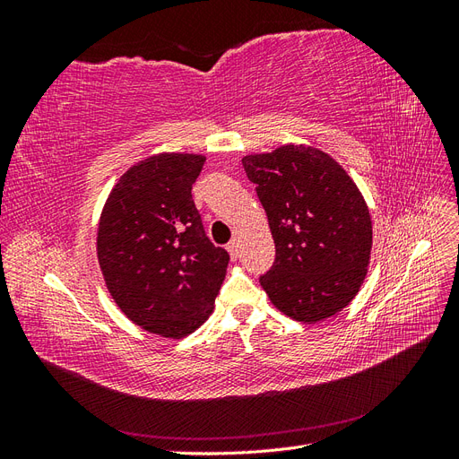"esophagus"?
Here are the masks:
<instances>
[{
    "mask_svg": "<svg viewBox=\"0 0 459 459\" xmlns=\"http://www.w3.org/2000/svg\"><path fill=\"white\" fill-rule=\"evenodd\" d=\"M228 253H230V256H231V260H235V258H238V255H239V247H238V239H233L231 243H228Z\"/></svg>",
    "mask_w": 459,
    "mask_h": 459,
    "instance_id": "obj_1",
    "label": "esophagus"
}]
</instances>
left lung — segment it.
<instances>
[{
  "instance_id": "8db88e82",
  "label": "left lung",
  "mask_w": 459,
  "mask_h": 459,
  "mask_svg": "<svg viewBox=\"0 0 459 459\" xmlns=\"http://www.w3.org/2000/svg\"><path fill=\"white\" fill-rule=\"evenodd\" d=\"M266 211L275 262L260 275L273 307L302 324L335 316L362 287L371 255L369 208L327 152L287 143L243 157Z\"/></svg>"
}]
</instances>
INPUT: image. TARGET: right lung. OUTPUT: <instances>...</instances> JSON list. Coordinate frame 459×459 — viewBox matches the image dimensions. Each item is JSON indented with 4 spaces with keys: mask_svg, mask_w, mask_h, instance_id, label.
Returning a JSON list of instances; mask_svg holds the SVG:
<instances>
[{
    "mask_svg": "<svg viewBox=\"0 0 459 459\" xmlns=\"http://www.w3.org/2000/svg\"><path fill=\"white\" fill-rule=\"evenodd\" d=\"M206 157L159 152L120 176L97 228L117 307L142 329L182 339L212 314L230 255L204 235L191 187Z\"/></svg>",
    "mask_w": 459,
    "mask_h": 459,
    "instance_id": "add662e5",
    "label": "right lung"
}]
</instances>
